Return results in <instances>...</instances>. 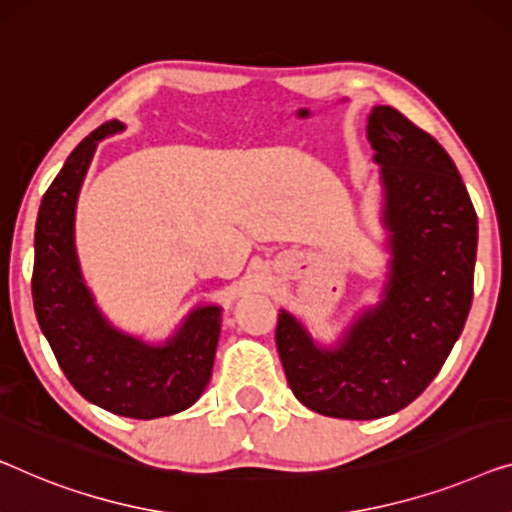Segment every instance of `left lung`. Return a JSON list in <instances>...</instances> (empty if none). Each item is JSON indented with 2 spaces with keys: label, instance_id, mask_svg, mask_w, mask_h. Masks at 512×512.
Here are the masks:
<instances>
[{
  "label": "left lung",
  "instance_id": "1",
  "mask_svg": "<svg viewBox=\"0 0 512 512\" xmlns=\"http://www.w3.org/2000/svg\"><path fill=\"white\" fill-rule=\"evenodd\" d=\"M392 231L385 300L353 325L337 351H321L286 311L274 339L293 395L330 418L390 416L434 381L473 298L478 219L453 159L432 133L390 106L369 115Z\"/></svg>",
  "mask_w": 512,
  "mask_h": 512
}]
</instances>
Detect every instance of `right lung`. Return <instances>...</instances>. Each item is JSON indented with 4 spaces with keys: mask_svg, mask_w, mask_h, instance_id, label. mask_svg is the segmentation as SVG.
I'll return each mask as SVG.
<instances>
[{
    "mask_svg": "<svg viewBox=\"0 0 512 512\" xmlns=\"http://www.w3.org/2000/svg\"><path fill=\"white\" fill-rule=\"evenodd\" d=\"M106 122L69 154L39 207L34 233L32 298L39 325L69 383L101 409L152 420L196 402L212 376L219 309L189 316L166 346H145L103 321L80 279L73 249V212L80 184L101 138L120 131Z\"/></svg>",
    "mask_w": 512,
    "mask_h": 512,
    "instance_id": "1",
    "label": "right lung"
}]
</instances>
